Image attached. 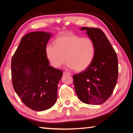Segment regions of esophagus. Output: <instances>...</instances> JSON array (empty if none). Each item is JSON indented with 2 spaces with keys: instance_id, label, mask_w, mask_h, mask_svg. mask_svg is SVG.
I'll return each mask as SVG.
<instances>
[{
  "instance_id": "esophagus-1",
  "label": "esophagus",
  "mask_w": 133,
  "mask_h": 133,
  "mask_svg": "<svg viewBox=\"0 0 133 133\" xmlns=\"http://www.w3.org/2000/svg\"><path fill=\"white\" fill-rule=\"evenodd\" d=\"M71 75V73L69 72H67V71H64L63 72V75Z\"/></svg>"
}]
</instances>
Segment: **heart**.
Masks as SVG:
<instances>
[{
	"mask_svg": "<svg viewBox=\"0 0 133 133\" xmlns=\"http://www.w3.org/2000/svg\"><path fill=\"white\" fill-rule=\"evenodd\" d=\"M46 53L55 68L60 67L66 59L69 68L81 72L88 68L94 61L95 46L90 38H82L71 33L64 34L54 41V46H47Z\"/></svg>",
	"mask_w": 133,
	"mask_h": 133,
	"instance_id": "b5f03b06",
	"label": "heart"
}]
</instances>
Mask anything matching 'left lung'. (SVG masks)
<instances>
[{
	"label": "left lung",
	"mask_w": 133,
	"mask_h": 133,
	"mask_svg": "<svg viewBox=\"0 0 133 133\" xmlns=\"http://www.w3.org/2000/svg\"><path fill=\"white\" fill-rule=\"evenodd\" d=\"M81 31L94 41L95 55L85 70L74 75L75 90L78 98L89 104H100L112 94L117 82V54L103 32L97 28L83 27Z\"/></svg>",
	"instance_id": "8db88e82"
}]
</instances>
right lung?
<instances>
[{
	"label": "right lung",
	"mask_w": 133,
	"mask_h": 133,
	"mask_svg": "<svg viewBox=\"0 0 133 133\" xmlns=\"http://www.w3.org/2000/svg\"><path fill=\"white\" fill-rule=\"evenodd\" d=\"M52 34L31 32L23 36L11 60L14 89L23 103L34 111L51 108L57 99L62 70L49 65L46 45Z\"/></svg>",
	"instance_id": "add662e5"
}]
</instances>
